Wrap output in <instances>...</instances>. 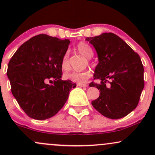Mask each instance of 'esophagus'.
<instances>
[{"label": "esophagus", "instance_id": "34e87169", "mask_svg": "<svg viewBox=\"0 0 155 155\" xmlns=\"http://www.w3.org/2000/svg\"><path fill=\"white\" fill-rule=\"evenodd\" d=\"M77 86H79V87H87V84L78 83L77 84Z\"/></svg>", "mask_w": 155, "mask_h": 155}]
</instances>
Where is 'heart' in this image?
<instances>
[{
  "instance_id": "1",
  "label": "heart",
  "mask_w": 155,
  "mask_h": 155,
  "mask_svg": "<svg viewBox=\"0 0 155 155\" xmlns=\"http://www.w3.org/2000/svg\"><path fill=\"white\" fill-rule=\"evenodd\" d=\"M76 49L78 52L86 57L87 58H91L93 56V50H92V47L85 42H79L76 45ZM61 68L64 71H68L70 68V63H69L68 54V53H65L63 55L61 62ZM90 76H91V73L89 70H85L80 72L71 71L66 73L64 75V79L74 81V82L84 83L90 77Z\"/></svg>"
}]
</instances>
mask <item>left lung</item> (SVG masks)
<instances>
[{"label": "left lung", "mask_w": 155, "mask_h": 155, "mask_svg": "<svg viewBox=\"0 0 155 155\" xmlns=\"http://www.w3.org/2000/svg\"><path fill=\"white\" fill-rule=\"evenodd\" d=\"M86 40L95 47L99 61L94 79L101 83L91 82L90 87H96L101 92L98 98L92 101V106L107 118L117 120L127 116L138 106L144 87L140 56L112 33Z\"/></svg>", "instance_id": "8db88e82"}]
</instances>
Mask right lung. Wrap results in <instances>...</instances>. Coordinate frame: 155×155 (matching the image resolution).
I'll return each instance as SVG.
<instances>
[{
	"mask_svg": "<svg viewBox=\"0 0 155 155\" xmlns=\"http://www.w3.org/2000/svg\"><path fill=\"white\" fill-rule=\"evenodd\" d=\"M69 44L68 39L40 34L22 44L11 58L7 76L12 95L28 117L44 120L54 116L76 87L71 81L61 79V62ZM51 80L54 84H47Z\"/></svg>",
	"mask_w": 155,
	"mask_h": 155,
	"instance_id": "add662e5",
	"label": "right lung"
}]
</instances>
